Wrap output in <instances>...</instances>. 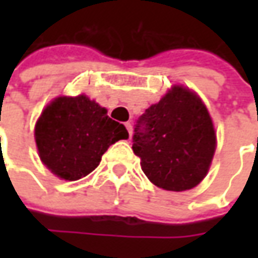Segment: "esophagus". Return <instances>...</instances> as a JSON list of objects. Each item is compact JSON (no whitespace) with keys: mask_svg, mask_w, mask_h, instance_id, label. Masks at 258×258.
Segmentation results:
<instances>
[{"mask_svg":"<svg viewBox=\"0 0 258 258\" xmlns=\"http://www.w3.org/2000/svg\"><path fill=\"white\" fill-rule=\"evenodd\" d=\"M126 126V129H127V132H129V138L132 136V123L131 122H127V123H124Z\"/></svg>","mask_w":258,"mask_h":258,"instance_id":"34e87169","label":"esophagus"}]
</instances>
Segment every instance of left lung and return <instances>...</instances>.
I'll use <instances>...</instances> for the list:
<instances>
[{"mask_svg": "<svg viewBox=\"0 0 258 258\" xmlns=\"http://www.w3.org/2000/svg\"><path fill=\"white\" fill-rule=\"evenodd\" d=\"M215 145L205 104L189 89L173 86L138 119L132 149L151 182L179 192L205 178Z\"/></svg>", "mask_w": 258, "mask_h": 258, "instance_id": "8db88e82", "label": "left lung"}]
</instances>
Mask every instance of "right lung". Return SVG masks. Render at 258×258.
I'll return each instance as SVG.
<instances>
[{
    "label": "right lung",
    "instance_id": "right-lung-1",
    "mask_svg": "<svg viewBox=\"0 0 258 258\" xmlns=\"http://www.w3.org/2000/svg\"><path fill=\"white\" fill-rule=\"evenodd\" d=\"M34 136L43 164L58 178L77 181L97 168L110 145L129 134L104 107L80 94L54 99L38 117Z\"/></svg>",
    "mask_w": 258,
    "mask_h": 258
}]
</instances>
